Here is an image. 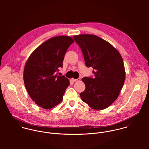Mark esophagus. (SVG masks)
I'll return each instance as SVG.
<instances>
[{
	"instance_id": "1",
	"label": "esophagus",
	"mask_w": 149,
	"mask_h": 149,
	"mask_svg": "<svg viewBox=\"0 0 149 149\" xmlns=\"http://www.w3.org/2000/svg\"><path fill=\"white\" fill-rule=\"evenodd\" d=\"M73 81H80V78H78L77 79H72Z\"/></svg>"
}]
</instances>
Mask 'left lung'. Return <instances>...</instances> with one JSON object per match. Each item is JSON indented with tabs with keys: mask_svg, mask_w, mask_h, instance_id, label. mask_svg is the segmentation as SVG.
Instances as JSON below:
<instances>
[{
	"mask_svg": "<svg viewBox=\"0 0 149 149\" xmlns=\"http://www.w3.org/2000/svg\"><path fill=\"white\" fill-rule=\"evenodd\" d=\"M84 56L86 66L93 69L94 77L82 79L85 85L82 100L93 109L101 110L118 97L125 80L123 61L119 52L98 36L82 34L73 37Z\"/></svg>",
	"mask_w": 149,
	"mask_h": 149,
	"instance_id": "obj_1",
	"label": "left lung"
}]
</instances>
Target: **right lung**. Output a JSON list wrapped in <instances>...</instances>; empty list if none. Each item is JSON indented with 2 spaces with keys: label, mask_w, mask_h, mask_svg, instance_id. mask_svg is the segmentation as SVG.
I'll use <instances>...</instances> for the list:
<instances>
[{
  "label": "right lung",
  "mask_w": 149,
  "mask_h": 149,
  "mask_svg": "<svg viewBox=\"0 0 149 149\" xmlns=\"http://www.w3.org/2000/svg\"><path fill=\"white\" fill-rule=\"evenodd\" d=\"M73 42L68 36L52 38L38 47L26 63L23 80L27 91L31 99L44 109L53 108L63 99L69 81L56 72L63 68L64 56Z\"/></svg>",
  "instance_id": "right-lung-1"
}]
</instances>
